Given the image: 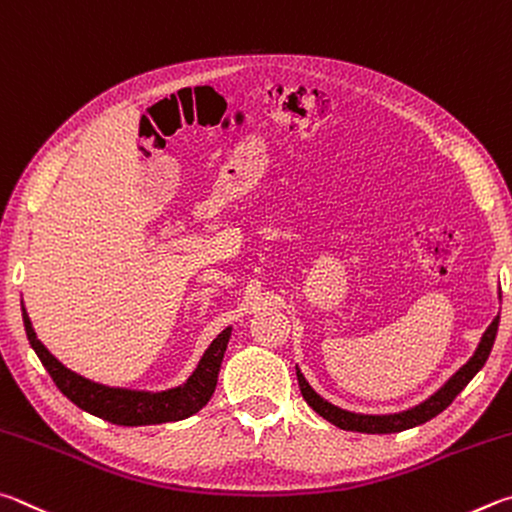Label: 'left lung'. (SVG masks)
<instances>
[{
  "label": "left lung",
  "instance_id": "1",
  "mask_svg": "<svg viewBox=\"0 0 512 512\" xmlns=\"http://www.w3.org/2000/svg\"><path fill=\"white\" fill-rule=\"evenodd\" d=\"M497 328H499V317L492 319V324L488 326L486 333H483L481 342L477 346V351L468 360V364H463L459 371H456L450 380H447L441 389H438L434 396H429L425 402L411 407L407 411H400V414H387V416H369V414H353V411L339 409L335 405H330L328 400H324L319 393L310 387L303 378V373L297 369V380H299V389L301 396L306 398L308 405L317 411L321 418H326L328 423L337 425L339 429H346V432H362V434H396V432H405V429H411L416 425H423L427 420H432L434 416L441 414L443 409L452 405V400L459 396V393L468 387V382L481 371V366L486 364L488 355L492 351V344H495L497 337Z\"/></svg>",
  "mask_w": 512,
  "mask_h": 512
}]
</instances>
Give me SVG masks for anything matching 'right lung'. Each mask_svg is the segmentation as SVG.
Returning <instances> with one entry per match:
<instances>
[{"label": "right lung", "mask_w": 512, "mask_h": 512, "mask_svg": "<svg viewBox=\"0 0 512 512\" xmlns=\"http://www.w3.org/2000/svg\"><path fill=\"white\" fill-rule=\"evenodd\" d=\"M22 319L26 337L33 346L35 355L40 357L44 369L49 371L51 380L65 396L74 402L87 414L98 416L112 425L123 427H139V425H159V423H175L184 420L200 411L206 402L211 400L215 384H218V373L224 351H227L231 326L224 328L222 333L213 339L211 346L206 348L200 364L193 371L191 378L184 384L168 391H134V389H119L105 387L83 378L74 371H69L65 364L53 357L47 346H44L31 326V319L26 315L22 303Z\"/></svg>", "instance_id": "right-lung-1"}]
</instances>
